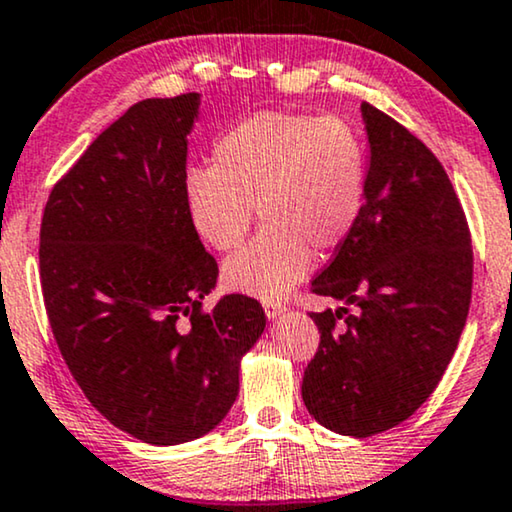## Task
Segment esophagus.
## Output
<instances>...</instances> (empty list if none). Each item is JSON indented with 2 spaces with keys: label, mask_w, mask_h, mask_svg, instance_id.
<instances>
[{
  "label": "esophagus",
  "mask_w": 512,
  "mask_h": 512,
  "mask_svg": "<svg viewBox=\"0 0 512 512\" xmlns=\"http://www.w3.org/2000/svg\"><path fill=\"white\" fill-rule=\"evenodd\" d=\"M285 311V304H281V302H264V313H267V318H278L281 316V313Z\"/></svg>",
  "instance_id": "1"
}]
</instances>
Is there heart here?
I'll return each instance as SVG.
<instances>
[{"mask_svg": "<svg viewBox=\"0 0 512 512\" xmlns=\"http://www.w3.org/2000/svg\"><path fill=\"white\" fill-rule=\"evenodd\" d=\"M370 159L363 135L335 117L262 112L229 128L213 147V168L185 177L189 222L213 250L231 252L255 220V241L224 264L231 290L281 299L311 267V250L342 248L363 217Z\"/></svg>", "mask_w": 512, "mask_h": 512, "instance_id": "heart-1", "label": "heart"}]
</instances>
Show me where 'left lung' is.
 Here are the masks:
<instances>
[{"mask_svg": "<svg viewBox=\"0 0 512 512\" xmlns=\"http://www.w3.org/2000/svg\"><path fill=\"white\" fill-rule=\"evenodd\" d=\"M360 109L370 192L356 231L311 281L342 306L311 313L320 344L302 398L320 426L370 438L412 417L445 374L466 325L473 248L431 149L381 109Z\"/></svg>", "mask_w": 512, "mask_h": 512, "instance_id": "1", "label": "left lung"}]
</instances>
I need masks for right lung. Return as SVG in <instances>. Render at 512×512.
I'll return each mask as SVG.
<instances>
[{"mask_svg":"<svg viewBox=\"0 0 512 512\" xmlns=\"http://www.w3.org/2000/svg\"><path fill=\"white\" fill-rule=\"evenodd\" d=\"M201 95L128 107L51 189L39 231L49 323L91 405L149 445L201 438L238 395L262 337L257 299L203 311L215 257L187 215V135Z\"/></svg>","mask_w":512,"mask_h":512,"instance_id":"add662e5","label":"right lung"}]
</instances>
